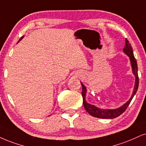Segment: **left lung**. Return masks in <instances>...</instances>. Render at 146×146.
Instances as JSON below:
<instances>
[{
	"instance_id": "obj_1",
	"label": "left lung",
	"mask_w": 146,
	"mask_h": 146,
	"mask_svg": "<svg viewBox=\"0 0 146 146\" xmlns=\"http://www.w3.org/2000/svg\"><path fill=\"white\" fill-rule=\"evenodd\" d=\"M123 51L124 53L127 54V55L129 57V58H130L131 66H132L133 73L135 76V82L133 92V94L131 95L130 100H129L127 102H126V103L124 104V105L122 106L121 107L118 108L114 110L100 109L99 108L96 107V106H95L94 105H91V104H88L87 102H86L85 96L86 93H87V89H86L85 86H84L82 82H80L82 88V99H83V105L84 109H85L86 111L92 116L100 118H110V119L119 116L120 115H121L124 111L126 110V109L127 108L129 104L131 103L132 99L133 98L134 95H135V93H137V91L138 89V87H139V77H138L137 74V61L134 57L133 48L131 47V44L129 43V40H127V39L125 40V47H124Z\"/></svg>"
}]
</instances>
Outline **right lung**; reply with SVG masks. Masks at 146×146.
Returning <instances> with one entry per match:
<instances>
[{
    "instance_id": "add662e5",
    "label": "right lung",
    "mask_w": 146,
    "mask_h": 146,
    "mask_svg": "<svg viewBox=\"0 0 146 146\" xmlns=\"http://www.w3.org/2000/svg\"><path fill=\"white\" fill-rule=\"evenodd\" d=\"M23 38V36H22V37H21V38H20V39H19V41H18V42H19V41H20V40H21V39H22V38Z\"/></svg>"
}]
</instances>
